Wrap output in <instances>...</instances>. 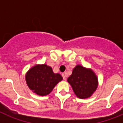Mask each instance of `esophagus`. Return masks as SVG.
<instances>
[{"instance_id":"obj_1","label":"esophagus","mask_w":123,"mask_h":123,"mask_svg":"<svg viewBox=\"0 0 123 123\" xmlns=\"http://www.w3.org/2000/svg\"><path fill=\"white\" fill-rule=\"evenodd\" d=\"M62 77L63 78V80L64 81H66V79H67V75H66V73H62Z\"/></svg>"}]
</instances>
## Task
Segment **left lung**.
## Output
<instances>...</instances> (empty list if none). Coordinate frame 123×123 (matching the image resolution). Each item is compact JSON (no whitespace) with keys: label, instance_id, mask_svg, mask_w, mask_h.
<instances>
[{"label":"left lung","instance_id":"left-lung-1","mask_svg":"<svg viewBox=\"0 0 123 123\" xmlns=\"http://www.w3.org/2000/svg\"><path fill=\"white\" fill-rule=\"evenodd\" d=\"M78 98H89L96 91L98 79L92 69L76 65L67 79Z\"/></svg>","mask_w":123,"mask_h":123}]
</instances>
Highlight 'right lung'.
Masks as SVG:
<instances>
[{"label":"right lung","mask_w":123,"mask_h":123,"mask_svg":"<svg viewBox=\"0 0 123 123\" xmlns=\"http://www.w3.org/2000/svg\"><path fill=\"white\" fill-rule=\"evenodd\" d=\"M25 78L29 89L41 96L49 94L54 87L63 79L60 74L54 73L52 68L45 64L32 67L27 72Z\"/></svg>","instance_id":"obj_1"}]
</instances>
